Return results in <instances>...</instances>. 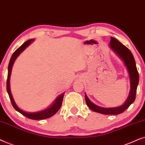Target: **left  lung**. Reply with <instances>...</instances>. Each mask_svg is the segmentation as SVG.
<instances>
[{
  "label": "left lung",
  "mask_w": 145,
  "mask_h": 145,
  "mask_svg": "<svg viewBox=\"0 0 145 145\" xmlns=\"http://www.w3.org/2000/svg\"><path fill=\"white\" fill-rule=\"evenodd\" d=\"M109 46L111 49L123 61L128 70L131 85L128 97L122 105L116 107H99L92 103L86 94L85 95V99H86L87 105L92 111L104 115H118L123 113L135 100L137 89L138 81H139V77H138L135 61L130 50L126 46L121 44L119 40L113 37H111Z\"/></svg>",
  "instance_id": "obj_1"
}]
</instances>
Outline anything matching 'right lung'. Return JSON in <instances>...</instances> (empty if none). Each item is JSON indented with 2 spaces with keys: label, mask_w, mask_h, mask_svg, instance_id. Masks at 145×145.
Masks as SVG:
<instances>
[{
  "label": "right lung",
  "mask_w": 145,
  "mask_h": 145,
  "mask_svg": "<svg viewBox=\"0 0 145 145\" xmlns=\"http://www.w3.org/2000/svg\"><path fill=\"white\" fill-rule=\"evenodd\" d=\"M34 41V39H30L29 40H27L26 42H24L20 47H19L16 51L13 53L11 57L10 60L8 67V77H7V89L8 94L10 99L11 103L13 107L17 111H18L19 113H20L21 114L24 115L28 118L30 119H34V120H42V119H48L53 116L54 115H55L57 111H59V109H60L61 103H62L63 95H64V93H63L62 94L59 95L57 97L54 101L52 103V105L50 106L49 107H48L47 109L42 110V111H40L38 112H26L23 111L21 109H20L17 105L15 103L14 99L11 93L10 88V78L11 75V71H12V65L14 64V61L16 60L17 57H18V56L28 46L30 45V44H32V42Z\"/></svg>",
  "instance_id": "right-lung-1"
}]
</instances>
